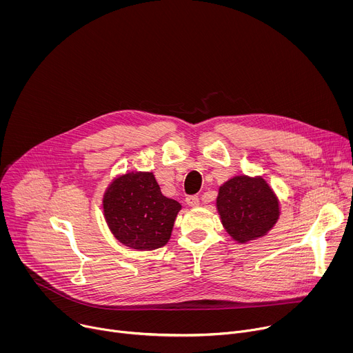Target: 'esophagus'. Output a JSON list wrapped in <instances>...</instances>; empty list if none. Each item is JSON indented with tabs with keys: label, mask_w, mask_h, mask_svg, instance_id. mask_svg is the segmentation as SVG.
I'll list each match as a JSON object with an SVG mask.
<instances>
[{
	"label": "esophagus",
	"mask_w": 353,
	"mask_h": 353,
	"mask_svg": "<svg viewBox=\"0 0 353 353\" xmlns=\"http://www.w3.org/2000/svg\"><path fill=\"white\" fill-rule=\"evenodd\" d=\"M185 204L188 205V207H196L198 204H199V198L196 196V195H188L187 198H185Z\"/></svg>",
	"instance_id": "esophagus-1"
}]
</instances>
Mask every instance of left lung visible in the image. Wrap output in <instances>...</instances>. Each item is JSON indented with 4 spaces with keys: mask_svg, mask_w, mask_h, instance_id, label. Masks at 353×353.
<instances>
[{
    "mask_svg": "<svg viewBox=\"0 0 353 353\" xmlns=\"http://www.w3.org/2000/svg\"><path fill=\"white\" fill-rule=\"evenodd\" d=\"M216 210L228 234L237 243L264 237L281 215L279 199L261 176H233L218 191Z\"/></svg>",
    "mask_w": 353,
    "mask_h": 353,
    "instance_id": "1",
    "label": "left lung"
}]
</instances>
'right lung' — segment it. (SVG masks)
I'll return each instance as SVG.
<instances>
[{"label": "right lung", "mask_w": 353, "mask_h": 353, "mask_svg": "<svg viewBox=\"0 0 353 353\" xmlns=\"http://www.w3.org/2000/svg\"><path fill=\"white\" fill-rule=\"evenodd\" d=\"M180 210V203L162 194L152 172L120 174L103 194V214L110 232L134 250L163 247Z\"/></svg>", "instance_id": "right-lung-1"}]
</instances>
